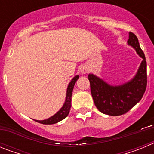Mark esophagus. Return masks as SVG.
Wrapping results in <instances>:
<instances>
[{"label":"esophagus","instance_id":"esophagus-1","mask_svg":"<svg viewBox=\"0 0 154 154\" xmlns=\"http://www.w3.org/2000/svg\"><path fill=\"white\" fill-rule=\"evenodd\" d=\"M87 72H88V68H87V67H85V66H83V67L81 69V72L82 73V74H85Z\"/></svg>","mask_w":154,"mask_h":154}]
</instances>
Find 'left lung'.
Masks as SVG:
<instances>
[{
  "instance_id": "1",
  "label": "left lung",
  "mask_w": 154,
  "mask_h": 154,
  "mask_svg": "<svg viewBox=\"0 0 154 154\" xmlns=\"http://www.w3.org/2000/svg\"><path fill=\"white\" fill-rule=\"evenodd\" d=\"M128 44L133 46L143 61L138 72L130 82L119 86H111L96 76L89 74L92 96L96 106L101 112L109 116L126 113L140 101L147 85L145 55L135 34L130 32Z\"/></svg>"
}]
</instances>
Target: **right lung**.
<instances>
[{
    "label": "right lung",
    "instance_id": "obj_1",
    "mask_svg": "<svg viewBox=\"0 0 154 154\" xmlns=\"http://www.w3.org/2000/svg\"><path fill=\"white\" fill-rule=\"evenodd\" d=\"M79 75L75 76L74 78L72 79V80L71 81V82L69 83V86H68L67 89V94H66V99H65V103L64 104V106H62V108L56 114L51 116V117L48 118V119H45V120H35L37 121L38 123H40L42 124H54V123H56L59 121L62 120L63 119H65L69 113V111H70L71 108V101H72V90L73 88H74L75 83L76 82V81L78 80Z\"/></svg>",
    "mask_w": 154,
    "mask_h": 154
}]
</instances>
